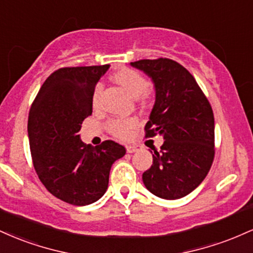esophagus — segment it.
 Listing matches in <instances>:
<instances>
[{
  "mask_svg": "<svg viewBox=\"0 0 253 253\" xmlns=\"http://www.w3.org/2000/svg\"><path fill=\"white\" fill-rule=\"evenodd\" d=\"M141 147L139 146V145H132V144H129V145H126V151H127V153H134V152H138L139 150H140Z\"/></svg>",
  "mask_w": 253,
  "mask_h": 253,
  "instance_id": "esophagus-1",
  "label": "esophagus"
}]
</instances>
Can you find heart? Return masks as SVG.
<instances>
[{
    "label": "heart",
    "instance_id": "obj_1",
    "mask_svg": "<svg viewBox=\"0 0 253 253\" xmlns=\"http://www.w3.org/2000/svg\"><path fill=\"white\" fill-rule=\"evenodd\" d=\"M113 78L118 84H120L123 88L126 90L127 92L132 97L139 98V100L146 101L147 100V86H149V82L140 72L133 70V69L124 68L120 69L113 75ZM101 94V85H97L95 88L94 95H92V104L96 106L100 100ZM135 120L133 119H126V120H113L109 123V130L113 134L121 136H126L128 134L129 129L134 127Z\"/></svg>",
    "mask_w": 253,
    "mask_h": 253
}]
</instances>
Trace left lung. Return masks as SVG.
<instances>
[{
  "label": "left lung",
  "mask_w": 253,
  "mask_h": 253,
  "mask_svg": "<svg viewBox=\"0 0 253 253\" xmlns=\"http://www.w3.org/2000/svg\"><path fill=\"white\" fill-rule=\"evenodd\" d=\"M151 78L155 104L145 130L159 134L161 151H150L153 164L143 173L146 189L165 200L188 195L201 184L214 159V115L195 78L167 58L130 63Z\"/></svg>",
  "instance_id": "left-lung-1"
}]
</instances>
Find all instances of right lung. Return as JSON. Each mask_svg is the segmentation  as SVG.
<instances>
[{
  "label": "right lung",
  "instance_id": "1",
  "mask_svg": "<svg viewBox=\"0 0 253 253\" xmlns=\"http://www.w3.org/2000/svg\"><path fill=\"white\" fill-rule=\"evenodd\" d=\"M110 65L63 68L38 92L28 117L31 155L39 179L52 195L86 206L104 195L110 168L123 158V145L106 140L85 145L80 130L92 113V95Z\"/></svg>",
  "mask_w": 253,
  "mask_h": 253
}]
</instances>
